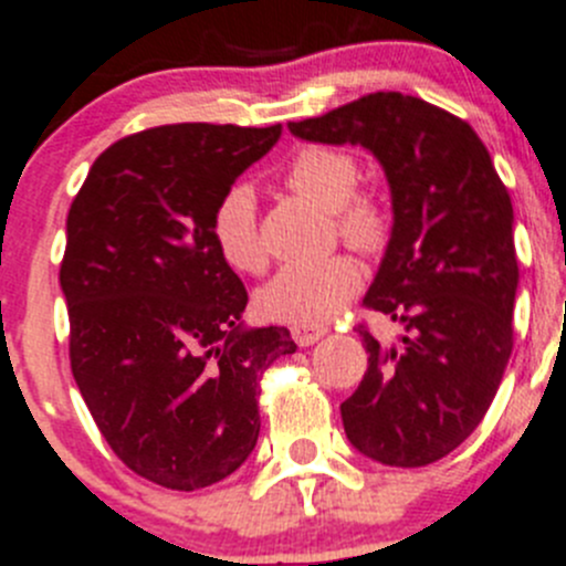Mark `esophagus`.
Listing matches in <instances>:
<instances>
[{
	"mask_svg": "<svg viewBox=\"0 0 566 566\" xmlns=\"http://www.w3.org/2000/svg\"><path fill=\"white\" fill-rule=\"evenodd\" d=\"M325 334H328V328H323V325H293V339L301 347L315 345Z\"/></svg>",
	"mask_w": 566,
	"mask_h": 566,
	"instance_id": "esophagus-1",
	"label": "esophagus"
}]
</instances>
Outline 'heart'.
Listing matches in <instances>:
<instances>
[{"mask_svg":"<svg viewBox=\"0 0 566 566\" xmlns=\"http://www.w3.org/2000/svg\"><path fill=\"white\" fill-rule=\"evenodd\" d=\"M361 167L342 147L306 145L290 158L284 186L301 197L315 199L331 210L336 232L347 247L378 254L391 238V210L380 197L358 191ZM210 238L221 260L241 273L265 265V247L256 224L254 193L232 186L210 213ZM361 271L347 254H331L317 262H293L268 279L256 293L262 317L290 325H319L342 310L356 293Z\"/></svg>","mask_w":566,"mask_h":566,"instance_id":"heart-1","label":"heart"}]
</instances>
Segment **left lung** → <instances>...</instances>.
I'll return each instance as SVG.
<instances>
[{"mask_svg": "<svg viewBox=\"0 0 566 566\" xmlns=\"http://www.w3.org/2000/svg\"><path fill=\"white\" fill-rule=\"evenodd\" d=\"M287 128L323 145H361L384 164L394 227L364 306L405 334L384 347L358 325L369 367L339 410L361 454L430 465L476 430L515 345L510 191L476 130L413 95H364Z\"/></svg>", "mask_w": 566, "mask_h": 566, "instance_id": "1", "label": "left lung"}]
</instances>
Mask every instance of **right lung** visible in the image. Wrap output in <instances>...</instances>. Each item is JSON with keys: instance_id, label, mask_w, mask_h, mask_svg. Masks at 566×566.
<instances>
[{"instance_id": "1", "label": "right lung", "mask_w": 566, "mask_h": 566, "mask_svg": "<svg viewBox=\"0 0 566 566\" xmlns=\"http://www.w3.org/2000/svg\"><path fill=\"white\" fill-rule=\"evenodd\" d=\"M279 136V123L139 130L95 158L67 213L73 378L112 452L167 490L243 465L262 375L295 353L287 328H243L247 287L210 238L216 202Z\"/></svg>"}]
</instances>
